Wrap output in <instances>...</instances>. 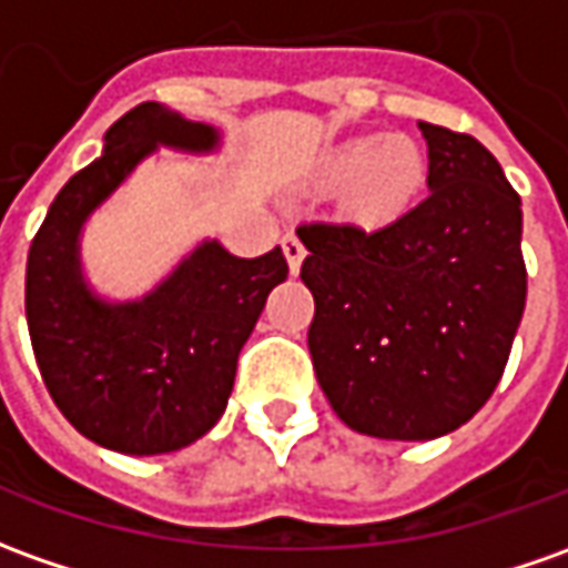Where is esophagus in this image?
Wrapping results in <instances>:
<instances>
[{
	"mask_svg": "<svg viewBox=\"0 0 568 568\" xmlns=\"http://www.w3.org/2000/svg\"><path fill=\"white\" fill-rule=\"evenodd\" d=\"M281 246H284V256H287L291 272L296 275V272H300V265H303V260H306V246H303V241H300L296 234H284Z\"/></svg>",
	"mask_w": 568,
	"mask_h": 568,
	"instance_id": "esophagus-1",
	"label": "esophagus"
}]
</instances>
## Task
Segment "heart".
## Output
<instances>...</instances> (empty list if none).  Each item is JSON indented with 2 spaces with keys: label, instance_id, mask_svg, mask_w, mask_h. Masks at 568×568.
Here are the masks:
<instances>
[{
  "label": "heart",
  "instance_id": "heart-1",
  "mask_svg": "<svg viewBox=\"0 0 568 568\" xmlns=\"http://www.w3.org/2000/svg\"><path fill=\"white\" fill-rule=\"evenodd\" d=\"M429 175L424 144L410 135H358L327 148L318 185L343 187V206L365 225H386L420 201Z\"/></svg>",
  "mask_w": 568,
  "mask_h": 568
}]
</instances>
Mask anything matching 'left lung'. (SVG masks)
<instances>
[{
	"mask_svg": "<svg viewBox=\"0 0 568 568\" xmlns=\"http://www.w3.org/2000/svg\"><path fill=\"white\" fill-rule=\"evenodd\" d=\"M429 194L396 222H308V352L343 424L426 442L464 426L495 393L526 308L523 210L473 135L420 123Z\"/></svg>",
	"mask_w": 568,
	"mask_h": 568,
	"instance_id": "left-lung-1",
	"label": "left lung"
}]
</instances>
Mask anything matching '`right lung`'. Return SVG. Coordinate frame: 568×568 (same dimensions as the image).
I'll list each match as a JSON object with an SVG mask.
<instances>
[{
    "mask_svg": "<svg viewBox=\"0 0 568 568\" xmlns=\"http://www.w3.org/2000/svg\"><path fill=\"white\" fill-rule=\"evenodd\" d=\"M160 148L210 158L222 132L160 101L132 108L104 132L101 158L58 191L27 256V327L54 405L85 439L135 457L187 448L216 426L237 355L287 281L281 246L241 260L203 237L135 300L92 287L85 222Z\"/></svg>",
    "mask_w": 568,
    "mask_h": 568,
    "instance_id": "add662e5",
    "label": "right lung"
}]
</instances>
